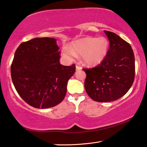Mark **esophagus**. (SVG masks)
<instances>
[{
    "label": "esophagus",
    "instance_id": "1",
    "mask_svg": "<svg viewBox=\"0 0 147 147\" xmlns=\"http://www.w3.org/2000/svg\"><path fill=\"white\" fill-rule=\"evenodd\" d=\"M76 71L81 70V69H82V67H81L78 66V65H76Z\"/></svg>",
    "mask_w": 147,
    "mask_h": 147
}]
</instances>
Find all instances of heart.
I'll list each match as a JSON object with an SVG mask.
<instances>
[{
    "label": "heart",
    "instance_id": "obj_1",
    "mask_svg": "<svg viewBox=\"0 0 147 147\" xmlns=\"http://www.w3.org/2000/svg\"><path fill=\"white\" fill-rule=\"evenodd\" d=\"M109 49L108 39L104 37L88 36L73 41L71 47H64L62 54L68 59L76 55H82L83 62L89 66L101 63L108 55Z\"/></svg>",
    "mask_w": 147,
    "mask_h": 147
}]
</instances>
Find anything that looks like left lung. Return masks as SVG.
<instances>
[{"label":"left lung","instance_id":"8db88e82","mask_svg":"<svg viewBox=\"0 0 147 147\" xmlns=\"http://www.w3.org/2000/svg\"><path fill=\"white\" fill-rule=\"evenodd\" d=\"M104 32L109 41L108 55L96 67L84 69L87 93L100 102L116 100L124 96L135 76V58L130 45L113 32Z\"/></svg>","mask_w":147,"mask_h":147}]
</instances>
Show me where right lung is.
Listing matches in <instances>:
<instances>
[{"mask_svg": "<svg viewBox=\"0 0 147 147\" xmlns=\"http://www.w3.org/2000/svg\"><path fill=\"white\" fill-rule=\"evenodd\" d=\"M59 49L55 38H36L22 43L15 53L12 82L20 96L32 107L52 108L65 96L76 66L60 64Z\"/></svg>", "mask_w": 147, "mask_h": 147, "instance_id": "1", "label": "right lung"}]
</instances>
